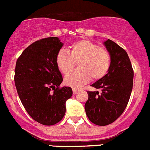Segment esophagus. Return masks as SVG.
<instances>
[{"label":"esophagus","mask_w":150,"mask_h":150,"mask_svg":"<svg viewBox=\"0 0 150 150\" xmlns=\"http://www.w3.org/2000/svg\"><path fill=\"white\" fill-rule=\"evenodd\" d=\"M79 91V89H76V88H73V93H74V94H76V93Z\"/></svg>","instance_id":"34e87169"}]
</instances>
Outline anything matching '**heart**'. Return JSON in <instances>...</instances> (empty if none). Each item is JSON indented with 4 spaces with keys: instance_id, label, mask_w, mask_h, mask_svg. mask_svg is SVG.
<instances>
[{
    "instance_id": "heart-1",
    "label": "heart",
    "mask_w": 150,
    "mask_h": 150,
    "mask_svg": "<svg viewBox=\"0 0 150 150\" xmlns=\"http://www.w3.org/2000/svg\"><path fill=\"white\" fill-rule=\"evenodd\" d=\"M78 69L65 77L67 85L80 87L93 80L102 79L108 73L111 64V57L108 51L89 40H81L70 46L69 53L65 50L58 51L56 64L64 74L73 69L76 63Z\"/></svg>"
}]
</instances>
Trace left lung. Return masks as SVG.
Segmentation results:
<instances>
[{
  "label": "left lung",
  "instance_id": "obj_1",
  "mask_svg": "<svg viewBox=\"0 0 150 150\" xmlns=\"http://www.w3.org/2000/svg\"><path fill=\"white\" fill-rule=\"evenodd\" d=\"M110 54L111 64L104 77L91 86L98 91H87L85 110L93 123L106 126L120 117L128 104L133 90V70L126 50L108 39L103 43Z\"/></svg>",
  "mask_w": 150,
  "mask_h": 150
}]
</instances>
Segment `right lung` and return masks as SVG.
Returning a JSON list of instances; mask_svg holds the SVG:
<instances>
[{"label":"right lung","instance_id":"add662e5","mask_svg":"<svg viewBox=\"0 0 150 150\" xmlns=\"http://www.w3.org/2000/svg\"><path fill=\"white\" fill-rule=\"evenodd\" d=\"M63 45L56 37L39 40L28 46L16 63L14 82L20 100L32 119L45 126L61 120L66 101L73 94L70 86L60 87L63 77L56 56Z\"/></svg>","mask_w":150,"mask_h":150}]
</instances>
